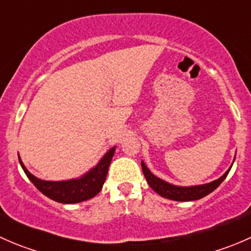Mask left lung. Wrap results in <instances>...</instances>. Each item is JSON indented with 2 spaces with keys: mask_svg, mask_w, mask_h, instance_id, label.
I'll list each match as a JSON object with an SVG mask.
<instances>
[{
  "mask_svg": "<svg viewBox=\"0 0 251 251\" xmlns=\"http://www.w3.org/2000/svg\"><path fill=\"white\" fill-rule=\"evenodd\" d=\"M235 159V156H234ZM233 159V163H234ZM232 163V165H233ZM142 170H143L144 177H146L147 182L151 186V188L154 192L159 194V196L164 197V198L171 199V201H198V199L204 198L207 194L211 193L212 191L217 188L220 184L224 182V179L226 178L227 175H228L229 170H231L232 165L229 166L228 170L226 171L221 177H219L215 181L209 182V183L204 184H196V186H176V184L169 183V182L164 181V179L159 178L155 175L151 173L147 165L144 164V161H141Z\"/></svg>",
  "mask_w": 251,
  "mask_h": 251,
  "instance_id": "obj_1",
  "label": "left lung"
}]
</instances>
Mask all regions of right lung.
<instances>
[{
	"label": "right lung",
	"instance_id": "1",
	"mask_svg": "<svg viewBox=\"0 0 251 251\" xmlns=\"http://www.w3.org/2000/svg\"><path fill=\"white\" fill-rule=\"evenodd\" d=\"M115 149V146L111 147L109 151L100 158L97 165L90 169L82 176L77 177V178L65 179V181H46V179L39 178L25 168L19 155L18 158H19L20 166L24 170L27 178L34 183V186L42 194L58 203L75 204L93 198L100 193L105 178H107L108 169H109Z\"/></svg>",
	"mask_w": 251,
	"mask_h": 251
}]
</instances>
